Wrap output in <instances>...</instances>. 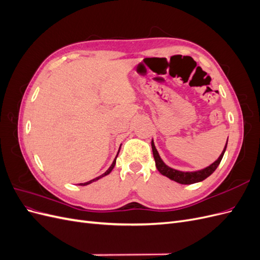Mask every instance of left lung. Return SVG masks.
Instances as JSON below:
<instances>
[{
	"instance_id": "left-lung-1",
	"label": "left lung",
	"mask_w": 260,
	"mask_h": 260,
	"mask_svg": "<svg viewBox=\"0 0 260 260\" xmlns=\"http://www.w3.org/2000/svg\"><path fill=\"white\" fill-rule=\"evenodd\" d=\"M226 144H228V140H226V143H225V146L223 148L221 155L218 157L217 160H215L211 165H209L208 167L201 169V170H196V171H182V170H178V169L169 167L168 165L165 164L164 160L160 158L158 151L156 149L153 140H152V151H153L156 168L162 176L169 178L172 181H176V182H178L180 184H193V183H198V182H201V181H203V180H205L217 169V167L219 166V164H220V161H221L222 157L224 155Z\"/></svg>"
}]
</instances>
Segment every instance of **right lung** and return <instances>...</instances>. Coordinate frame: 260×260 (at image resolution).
Returning <instances> with one entry per match:
<instances>
[{
  "mask_svg": "<svg viewBox=\"0 0 260 260\" xmlns=\"http://www.w3.org/2000/svg\"><path fill=\"white\" fill-rule=\"evenodd\" d=\"M121 146V145H120ZM119 151H120V148H119ZM118 154H119V152L117 153V155H116V157H115V159H114V161H113V164L111 165V167H109L103 175H101V176H99V177H96V178H94V179H92V180H90V181H88V182H84V183H79V185H88V184H90V183H92V182H94V181H98L99 179H101V178H103V177H105V176H107V175H109L112 172V170L114 169V167H115V165H116V159H117V156H118Z\"/></svg>",
  "mask_w": 260,
  "mask_h": 260,
  "instance_id": "right-lung-1",
  "label": "right lung"
}]
</instances>
